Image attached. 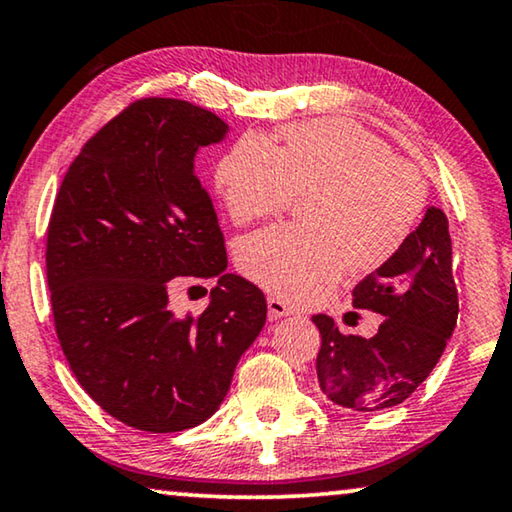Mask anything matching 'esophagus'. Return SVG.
<instances>
[{"instance_id": "34e87169", "label": "esophagus", "mask_w": 512, "mask_h": 512, "mask_svg": "<svg viewBox=\"0 0 512 512\" xmlns=\"http://www.w3.org/2000/svg\"><path fill=\"white\" fill-rule=\"evenodd\" d=\"M267 311H270V318H272V320L293 316V313H295L293 306H290L288 302L279 300V297H274V295L267 297Z\"/></svg>"}]
</instances>
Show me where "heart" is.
<instances>
[{"mask_svg": "<svg viewBox=\"0 0 512 512\" xmlns=\"http://www.w3.org/2000/svg\"><path fill=\"white\" fill-rule=\"evenodd\" d=\"M281 144L245 132L217 164L235 224L277 215L306 194L304 224L247 235L238 267L283 300H306L345 267L373 272L396 258L426 208V183L373 132L348 119L286 125Z\"/></svg>", "mask_w": 512, "mask_h": 512, "instance_id": "b5f03b06", "label": "heart"}]
</instances>
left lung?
I'll list each match as a JSON object with an SVG mask.
<instances>
[{
  "label": "left lung",
  "mask_w": 512,
  "mask_h": 512,
  "mask_svg": "<svg viewBox=\"0 0 512 512\" xmlns=\"http://www.w3.org/2000/svg\"><path fill=\"white\" fill-rule=\"evenodd\" d=\"M352 306L384 320L373 338H364L343 334L325 313L313 316L320 332V389L352 412L400 405L435 368L458 320L451 235L442 210L428 208L396 258L357 283Z\"/></svg>",
  "instance_id": "8db88e82"
}]
</instances>
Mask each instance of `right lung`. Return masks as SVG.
<instances>
[{"instance_id": "1", "label": "right lung", "mask_w": 512, "mask_h": 512, "mask_svg": "<svg viewBox=\"0 0 512 512\" xmlns=\"http://www.w3.org/2000/svg\"><path fill=\"white\" fill-rule=\"evenodd\" d=\"M226 128L187 100L130 102L82 146L54 201L45 270L59 345L82 389L130 428L206 421L265 325L263 290L224 272V233L194 171ZM208 276L207 311L176 317L170 288Z\"/></svg>"}]
</instances>
